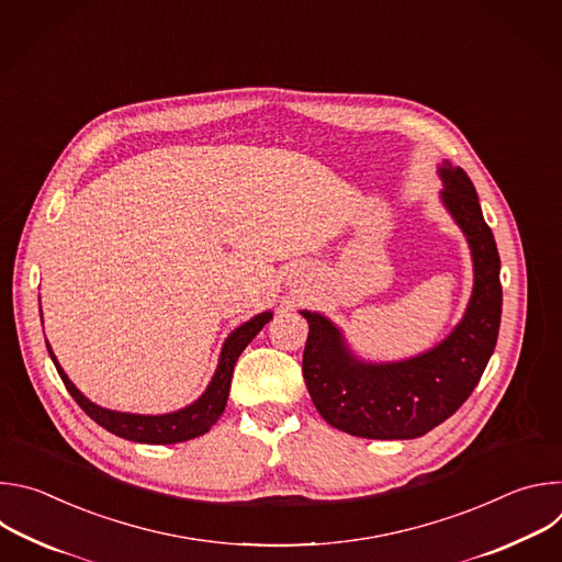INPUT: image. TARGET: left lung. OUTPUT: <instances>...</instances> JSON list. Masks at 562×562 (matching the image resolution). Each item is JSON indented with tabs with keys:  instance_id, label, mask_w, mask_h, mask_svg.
I'll return each instance as SVG.
<instances>
[{
	"instance_id": "left-lung-1",
	"label": "left lung",
	"mask_w": 562,
	"mask_h": 562,
	"mask_svg": "<svg viewBox=\"0 0 562 562\" xmlns=\"http://www.w3.org/2000/svg\"><path fill=\"white\" fill-rule=\"evenodd\" d=\"M440 202L462 228L473 260V291L456 329L434 349L397 362H364L329 317L308 323L302 375L315 409L358 438L409 440L453 416L475 389L498 340L503 286L496 239L469 176L447 159L438 167Z\"/></svg>"
}]
</instances>
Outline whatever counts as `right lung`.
I'll use <instances>...</instances> for the list:
<instances>
[{"mask_svg": "<svg viewBox=\"0 0 562 562\" xmlns=\"http://www.w3.org/2000/svg\"><path fill=\"white\" fill-rule=\"evenodd\" d=\"M273 317L271 311H265L256 317H251L249 323H245L243 327H237L226 340L224 347L220 351V360H217V369L206 386V391L195 400L193 405L173 412V414H162V416H142V414H124V412H111L104 409L79 391L68 375L64 373V369L59 367L50 345L48 353L50 360L55 362V369L64 382V386L68 389V393L75 397V403L87 412V416H91L100 427H104L106 431L133 440V442H144V445H173V442H184L191 438H198L202 434H206L217 418L222 416L226 400H228V389H231V378H233V367L247 349V345L262 331V327Z\"/></svg>", "mask_w": 562, "mask_h": 562, "instance_id": "add662e5", "label": "right lung"}]
</instances>
